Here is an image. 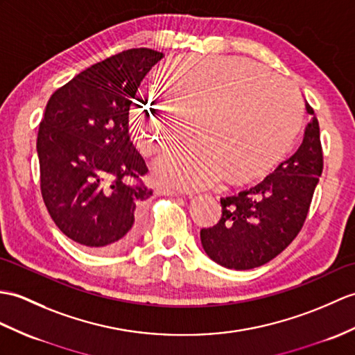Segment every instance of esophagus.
Here are the masks:
<instances>
[{
	"label": "esophagus",
	"mask_w": 355,
	"mask_h": 355,
	"mask_svg": "<svg viewBox=\"0 0 355 355\" xmlns=\"http://www.w3.org/2000/svg\"><path fill=\"white\" fill-rule=\"evenodd\" d=\"M157 193L159 195H166V196H178V192L172 191V189H168V187H159Z\"/></svg>",
	"instance_id": "esophagus-1"
}]
</instances>
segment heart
Listing matches in <instances>:
<instances>
[{
    "label": "heart",
    "instance_id": "obj_1",
    "mask_svg": "<svg viewBox=\"0 0 355 355\" xmlns=\"http://www.w3.org/2000/svg\"><path fill=\"white\" fill-rule=\"evenodd\" d=\"M166 101L139 95L131 131L140 151L159 154L196 131L198 144L154 164L162 183L209 187L265 177L289 153L304 109L293 87L266 66L236 55L184 54L159 72Z\"/></svg>",
    "mask_w": 355,
    "mask_h": 355
}]
</instances>
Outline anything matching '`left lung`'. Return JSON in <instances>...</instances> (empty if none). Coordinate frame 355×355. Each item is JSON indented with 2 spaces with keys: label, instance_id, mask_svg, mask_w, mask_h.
Segmentation results:
<instances>
[{
  "label": "left lung",
  "instance_id": "1",
  "mask_svg": "<svg viewBox=\"0 0 355 355\" xmlns=\"http://www.w3.org/2000/svg\"><path fill=\"white\" fill-rule=\"evenodd\" d=\"M304 139L289 159L246 191L220 198L216 225L201 230V243L218 265L246 270L275 259L298 236L324 169L319 122L315 112Z\"/></svg>",
  "mask_w": 355,
  "mask_h": 355
}]
</instances>
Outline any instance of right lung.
I'll list each match as a JSON object with an SVG mask.
<instances>
[{
	"mask_svg": "<svg viewBox=\"0 0 355 355\" xmlns=\"http://www.w3.org/2000/svg\"><path fill=\"white\" fill-rule=\"evenodd\" d=\"M163 57L150 48L114 54L57 89L45 107L40 192L60 232L89 251L125 250L139 236L140 204L153 191L142 183L148 168L130 140L128 112Z\"/></svg>",
	"mask_w": 355,
	"mask_h": 355,
	"instance_id": "right-lung-1",
	"label": "right lung"
}]
</instances>
